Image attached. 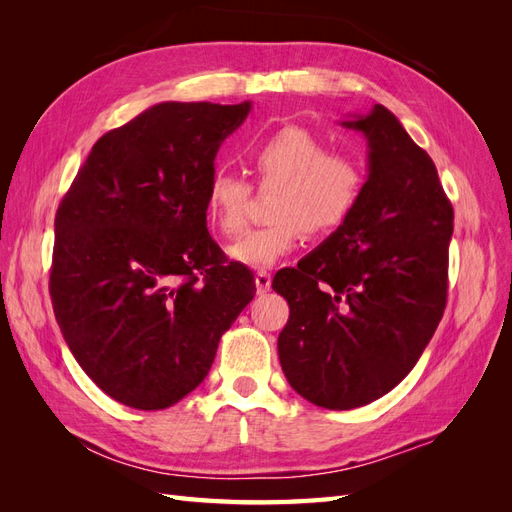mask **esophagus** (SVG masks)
I'll return each mask as SVG.
<instances>
[{"mask_svg":"<svg viewBox=\"0 0 512 512\" xmlns=\"http://www.w3.org/2000/svg\"><path fill=\"white\" fill-rule=\"evenodd\" d=\"M254 282H256V290L258 294H265L271 290V273L269 271H258L254 275Z\"/></svg>","mask_w":512,"mask_h":512,"instance_id":"34e87169","label":"esophagus"}]
</instances>
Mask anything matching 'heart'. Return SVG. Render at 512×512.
<instances>
[{"label":"heart","mask_w":512,"mask_h":512,"mask_svg":"<svg viewBox=\"0 0 512 512\" xmlns=\"http://www.w3.org/2000/svg\"><path fill=\"white\" fill-rule=\"evenodd\" d=\"M327 143L303 128H284L258 141L247 164L260 192L269 200L271 222L247 230L228 247V254L245 267L265 269L299 245L303 230L312 237L329 235L342 226L359 205L365 170L344 151H327ZM252 185L215 170L207 183L205 209L211 228L235 237L245 226Z\"/></svg>","instance_id":"1"}]
</instances>
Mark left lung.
Masks as SVG:
<instances>
[{
  "label": "left lung",
  "instance_id": "obj_1",
  "mask_svg": "<svg viewBox=\"0 0 512 512\" xmlns=\"http://www.w3.org/2000/svg\"><path fill=\"white\" fill-rule=\"evenodd\" d=\"M344 126L369 147L359 205L297 269L273 277L290 305L277 339L284 376L329 410L371 404L421 359L446 307L453 237L436 164L389 108Z\"/></svg>",
  "mask_w": 512,
  "mask_h": 512
}]
</instances>
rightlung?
<instances>
[{
  "instance_id": "right-lung-1",
  "label": "right lung",
  "mask_w": 512,
  "mask_h": 512,
  "mask_svg": "<svg viewBox=\"0 0 512 512\" xmlns=\"http://www.w3.org/2000/svg\"><path fill=\"white\" fill-rule=\"evenodd\" d=\"M252 104L162 102L91 147L55 215L53 312L76 363L123 406L164 410L205 380L254 299L207 230L213 160Z\"/></svg>"
}]
</instances>
